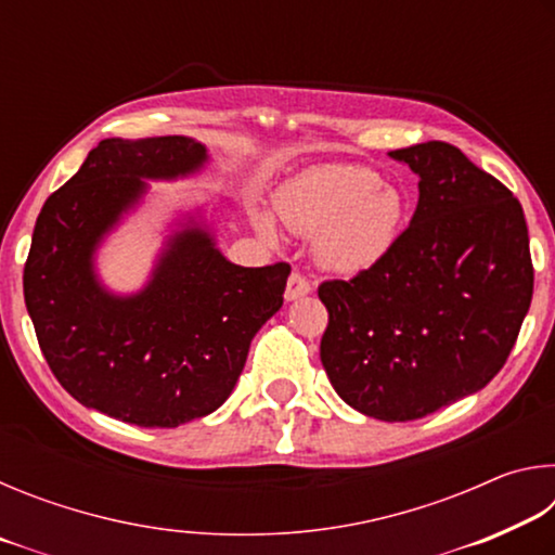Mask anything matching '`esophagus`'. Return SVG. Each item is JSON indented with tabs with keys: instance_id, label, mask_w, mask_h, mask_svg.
I'll use <instances>...</instances> for the list:
<instances>
[{
	"instance_id": "esophagus-1",
	"label": "esophagus",
	"mask_w": 555,
	"mask_h": 555,
	"mask_svg": "<svg viewBox=\"0 0 555 555\" xmlns=\"http://www.w3.org/2000/svg\"><path fill=\"white\" fill-rule=\"evenodd\" d=\"M306 294H311V281H308L306 276H300L298 271H294V274H291L286 281V294H284L286 300H296Z\"/></svg>"
}]
</instances>
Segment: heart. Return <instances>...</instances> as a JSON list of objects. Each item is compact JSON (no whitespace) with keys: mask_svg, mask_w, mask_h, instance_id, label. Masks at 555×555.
<instances>
[{"mask_svg":"<svg viewBox=\"0 0 555 555\" xmlns=\"http://www.w3.org/2000/svg\"><path fill=\"white\" fill-rule=\"evenodd\" d=\"M281 220L300 234H313L318 264L335 274H360L382 264L403 237L411 203L401 188L384 183L374 168L352 164L313 166L276 195ZM274 237V220L257 218Z\"/></svg>","mask_w":555,"mask_h":555,"instance_id":"b5f03b06","label":"heart"}]
</instances>
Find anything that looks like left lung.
Masks as SVG:
<instances>
[{"mask_svg":"<svg viewBox=\"0 0 555 555\" xmlns=\"http://www.w3.org/2000/svg\"><path fill=\"white\" fill-rule=\"evenodd\" d=\"M418 176L397 249L352 279L323 281L321 362L364 416L416 421L480 391L529 313L533 267L521 203L457 146L389 152Z\"/></svg>","mask_w":555,"mask_h":555,"instance_id":"left-lung-1","label":"left lung"}]
</instances>
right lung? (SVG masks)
<instances>
[{
  "mask_svg": "<svg viewBox=\"0 0 555 555\" xmlns=\"http://www.w3.org/2000/svg\"><path fill=\"white\" fill-rule=\"evenodd\" d=\"M205 162L208 149L191 137L102 139L36 220L24 300L41 352L73 399L125 424L176 428L220 409L251 337L284 304L286 261L232 264L193 218L139 294L98 281L100 242L142 201L144 178L173 181Z\"/></svg>",
  "mask_w": 555,
  "mask_h": 555,
  "instance_id": "1",
  "label": "right lung"
}]
</instances>
